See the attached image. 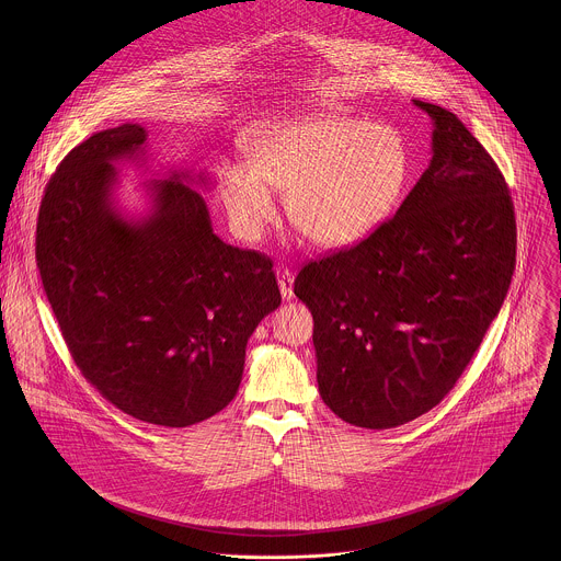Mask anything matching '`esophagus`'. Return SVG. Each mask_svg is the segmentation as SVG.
Returning a JSON list of instances; mask_svg holds the SVG:
<instances>
[{
	"label": "esophagus",
	"mask_w": 561,
	"mask_h": 561,
	"mask_svg": "<svg viewBox=\"0 0 561 561\" xmlns=\"http://www.w3.org/2000/svg\"><path fill=\"white\" fill-rule=\"evenodd\" d=\"M278 287H280L283 300H291L294 298V274L289 270L278 272Z\"/></svg>",
	"instance_id": "1"
}]
</instances>
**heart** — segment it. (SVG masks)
<instances>
[{"mask_svg":"<svg viewBox=\"0 0 561 561\" xmlns=\"http://www.w3.org/2000/svg\"><path fill=\"white\" fill-rule=\"evenodd\" d=\"M248 151L250 163L229 161L218 176L231 229L245 241L261 240L276 220L272 190L287 194V216L307 240H363L393 211L410 176L396 129L336 114L265 123Z\"/></svg>","mask_w":561,"mask_h":561,"instance_id":"heart-1","label":"heart"}]
</instances>
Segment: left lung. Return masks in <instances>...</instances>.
I'll return each mask as SVG.
<instances>
[{
	"instance_id": "left-lung-1",
	"label": "left lung",
	"mask_w": 561,
	"mask_h": 561,
	"mask_svg": "<svg viewBox=\"0 0 561 561\" xmlns=\"http://www.w3.org/2000/svg\"><path fill=\"white\" fill-rule=\"evenodd\" d=\"M432 160L367 240L302 267L323 403L367 430L443 400L499 316L516 265L505 179L462 121L434 103Z\"/></svg>"
}]
</instances>
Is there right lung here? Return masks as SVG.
I'll list each match as a JSON object with an SVG mask.
<instances>
[{"label":"right lung","mask_w":561,"mask_h":561,"mask_svg":"<svg viewBox=\"0 0 561 561\" xmlns=\"http://www.w3.org/2000/svg\"><path fill=\"white\" fill-rule=\"evenodd\" d=\"M147 129L92 134L47 183L36 263L85 380L118 410L163 427L201 423L236 398L245 345L280 307L272 261L220 240L207 172L149 181V209L116 201L121 163H147Z\"/></svg>","instance_id":"add662e5"}]
</instances>
